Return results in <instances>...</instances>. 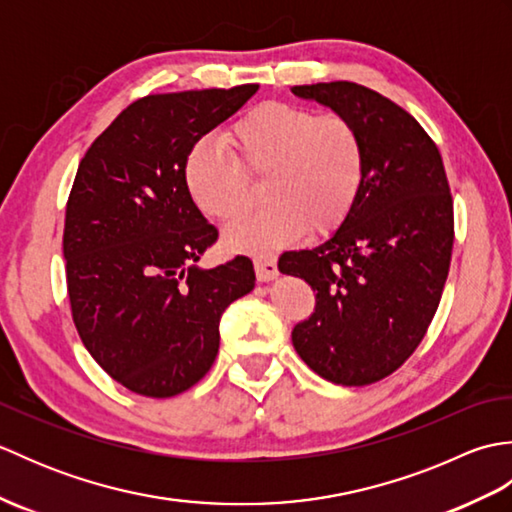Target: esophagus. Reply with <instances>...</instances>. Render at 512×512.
I'll list each match as a JSON object with an SVG mask.
<instances>
[{
    "label": "esophagus",
    "mask_w": 512,
    "mask_h": 512,
    "mask_svg": "<svg viewBox=\"0 0 512 512\" xmlns=\"http://www.w3.org/2000/svg\"><path fill=\"white\" fill-rule=\"evenodd\" d=\"M255 273L259 281H270L279 275L277 270V259L275 257H268V255H259L255 257Z\"/></svg>",
    "instance_id": "34e87169"
}]
</instances>
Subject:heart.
<instances>
[{"label":"heart","mask_w":512,"mask_h":512,"mask_svg":"<svg viewBox=\"0 0 512 512\" xmlns=\"http://www.w3.org/2000/svg\"><path fill=\"white\" fill-rule=\"evenodd\" d=\"M231 154L213 140L195 143L184 158V187L198 209L235 222L253 204L248 180L264 182V211L226 228L224 244L239 253H268L308 231L330 235L361 198L365 145L341 114L268 101L228 127Z\"/></svg>","instance_id":"obj_1"}]
</instances>
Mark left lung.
I'll return each instance as SVG.
<instances>
[{
	"mask_svg": "<svg viewBox=\"0 0 512 512\" xmlns=\"http://www.w3.org/2000/svg\"><path fill=\"white\" fill-rule=\"evenodd\" d=\"M358 127L365 184L352 215L310 250H288L279 270L317 292L292 345L312 372L361 387L389 376L427 334L449 275L453 200L436 143L409 112L350 81L295 85Z\"/></svg>",
	"mask_w": 512,
	"mask_h": 512,
	"instance_id": "obj_1",
	"label": "left lung"
}]
</instances>
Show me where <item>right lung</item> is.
Listing matches in <instances>:
<instances>
[{
  "label": "right lung",
  "instance_id": "add662e5",
  "mask_svg": "<svg viewBox=\"0 0 512 512\" xmlns=\"http://www.w3.org/2000/svg\"><path fill=\"white\" fill-rule=\"evenodd\" d=\"M259 85L149 94L114 118L76 171L63 257L72 319L116 383L171 398L209 372L222 312L255 288L248 257L200 268L217 228L184 187V158Z\"/></svg>",
  "mask_w": 512,
  "mask_h": 512
}]
</instances>
